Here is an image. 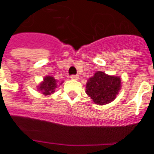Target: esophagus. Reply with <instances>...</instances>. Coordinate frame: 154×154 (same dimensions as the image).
Listing matches in <instances>:
<instances>
[{
    "instance_id": "34e87169",
    "label": "esophagus",
    "mask_w": 154,
    "mask_h": 154,
    "mask_svg": "<svg viewBox=\"0 0 154 154\" xmlns=\"http://www.w3.org/2000/svg\"><path fill=\"white\" fill-rule=\"evenodd\" d=\"M70 78L72 80H78V78H79V76L78 75H72L70 77Z\"/></svg>"
}]
</instances>
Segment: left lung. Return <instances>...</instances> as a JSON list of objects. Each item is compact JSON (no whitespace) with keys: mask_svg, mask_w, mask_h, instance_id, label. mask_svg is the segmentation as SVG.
Here are the masks:
<instances>
[{"mask_svg":"<svg viewBox=\"0 0 154 154\" xmlns=\"http://www.w3.org/2000/svg\"><path fill=\"white\" fill-rule=\"evenodd\" d=\"M120 87V77L99 71L87 81L86 92L97 105H106L116 99Z\"/></svg>","mask_w":154,"mask_h":154,"instance_id":"left-lung-1","label":"left lung"}]
</instances>
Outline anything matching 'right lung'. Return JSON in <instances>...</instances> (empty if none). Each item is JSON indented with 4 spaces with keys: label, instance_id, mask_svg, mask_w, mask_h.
I'll use <instances>...</instances> for the list:
<instances>
[{
    "label": "right lung",
    "instance_id": "obj_1",
    "mask_svg": "<svg viewBox=\"0 0 154 154\" xmlns=\"http://www.w3.org/2000/svg\"><path fill=\"white\" fill-rule=\"evenodd\" d=\"M57 81L51 76H46L44 81L39 84L38 87V91H40L44 96H49L54 92V89L57 87ZM63 83V82L60 84Z\"/></svg>",
    "mask_w": 154,
    "mask_h": 154
}]
</instances>
